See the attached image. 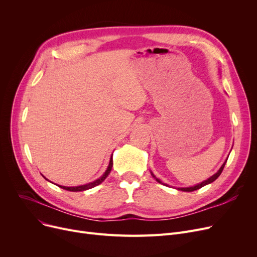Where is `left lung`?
I'll return each mask as SVG.
<instances>
[{
  "mask_svg": "<svg viewBox=\"0 0 257 257\" xmlns=\"http://www.w3.org/2000/svg\"><path fill=\"white\" fill-rule=\"evenodd\" d=\"M228 159V158H227ZM227 159L225 160V163L222 165V167L220 168V170L215 173L214 175H212L211 177H209L207 180H205V181H203V182H201V183H199V184H197V185H194V186H190V187H178L177 190H179V191H182V192H194V191H197V190H199V188H201V187H203V186H205V185H207V184H209V183H211V182H213L215 179H217L220 175H221V173L223 172V169H224V167H225V165H226V163H227ZM151 174H152V176L159 182V183H163L161 182L159 179H157L155 176H154V174L151 172ZM164 185H168V184H166V183H163Z\"/></svg>",
  "mask_w": 257,
  "mask_h": 257,
  "instance_id": "left-lung-1",
  "label": "left lung"
}]
</instances>
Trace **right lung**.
Segmentation results:
<instances>
[{"instance_id": "1", "label": "right lung", "mask_w": 257, "mask_h": 257, "mask_svg": "<svg viewBox=\"0 0 257 257\" xmlns=\"http://www.w3.org/2000/svg\"><path fill=\"white\" fill-rule=\"evenodd\" d=\"M112 165H113V163H112V156H111L110 161H109V165H108V168H107V170L105 171V173L102 175V176H101L99 179L94 180V181H92V182H90V183H87V184H84V185H79V186H62V185H58V186L61 187V188H63V190L70 191V192H82V191L89 190V188H92V187H94V186H97V185L101 184V183L107 178V176H108V175H109V173H110V171H111V169H112ZM44 178H46V177L44 176ZM46 179H47V178H46ZM47 180H48V179H47Z\"/></svg>"}]
</instances>
